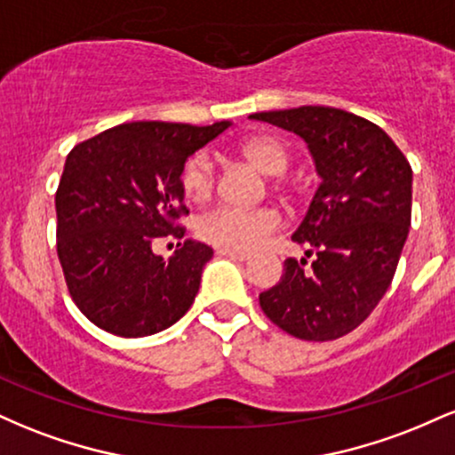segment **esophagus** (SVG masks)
Segmentation results:
<instances>
[{
	"instance_id": "34e87169",
	"label": "esophagus",
	"mask_w": 455,
	"mask_h": 455,
	"mask_svg": "<svg viewBox=\"0 0 455 455\" xmlns=\"http://www.w3.org/2000/svg\"><path fill=\"white\" fill-rule=\"evenodd\" d=\"M218 254H220V257L233 259V260H250V254L239 252V250H218Z\"/></svg>"
}]
</instances>
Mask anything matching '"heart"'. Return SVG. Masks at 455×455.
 I'll return each instance as SVG.
<instances>
[{
  "label": "heart",
  "instance_id": "obj_1",
  "mask_svg": "<svg viewBox=\"0 0 455 455\" xmlns=\"http://www.w3.org/2000/svg\"><path fill=\"white\" fill-rule=\"evenodd\" d=\"M242 156L252 162L265 175H280L289 166V151L274 134H259L248 139L239 148ZM184 196L192 203H203L212 196L216 184V166L207 151H198L186 160L180 175ZM280 227V213L274 207H257V210H237V207H216L201 216L196 228L207 243L220 250H248L259 248L265 237Z\"/></svg>",
  "mask_w": 455,
  "mask_h": 455
}]
</instances>
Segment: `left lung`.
Here are the masks:
<instances>
[{"label": "left lung", "instance_id": "1", "mask_svg": "<svg viewBox=\"0 0 455 455\" xmlns=\"http://www.w3.org/2000/svg\"><path fill=\"white\" fill-rule=\"evenodd\" d=\"M307 143L321 186L293 242L307 260L259 295L271 323L299 340L325 342L359 327L383 299L411 227L412 171L383 128L333 107L250 115Z\"/></svg>", "mask_w": 455, "mask_h": 455}]
</instances>
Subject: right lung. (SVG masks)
Here are the masks:
<instances>
[{
  "label": "right lung",
  "instance_id": "right-lung-1",
  "mask_svg": "<svg viewBox=\"0 0 455 455\" xmlns=\"http://www.w3.org/2000/svg\"><path fill=\"white\" fill-rule=\"evenodd\" d=\"M228 126L122 124L68 154L55 192L57 257L72 301L93 325L143 338L190 310L213 250L181 243L188 210L180 175ZM162 238L180 242L173 258L153 252Z\"/></svg>",
  "mask_w": 455,
  "mask_h": 455
}]
</instances>
